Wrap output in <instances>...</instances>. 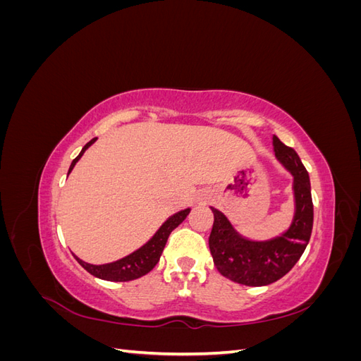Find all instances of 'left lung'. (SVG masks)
<instances>
[{
	"label": "left lung",
	"mask_w": 361,
	"mask_h": 361,
	"mask_svg": "<svg viewBox=\"0 0 361 361\" xmlns=\"http://www.w3.org/2000/svg\"><path fill=\"white\" fill-rule=\"evenodd\" d=\"M276 158L292 176L293 215L281 233L251 239L239 233L232 221L211 206L214 226L209 248L216 269L228 280L245 286H267L293 268L309 244L313 227V202L309 173L297 152L274 135Z\"/></svg>",
	"instance_id": "obj_1"
}]
</instances>
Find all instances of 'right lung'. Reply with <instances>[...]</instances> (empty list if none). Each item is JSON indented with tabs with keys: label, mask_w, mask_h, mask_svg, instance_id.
<instances>
[{
	"label": "right lung",
	"mask_w": 361,
	"mask_h": 361,
	"mask_svg": "<svg viewBox=\"0 0 361 361\" xmlns=\"http://www.w3.org/2000/svg\"><path fill=\"white\" fill-rule=\"evenodd\" d=\"M97 138L90 140L87 143L81 152L80 155L76 157L68 171V176L71 174V171L73 170L75 164L81 159V157L84 155V152L89 149ZM191 207H187V209H182L174 212L173 215H170L166 221H164L158 231L154 233L147 243H145L140 248H137L133 253H129L128 256L110 262V264H102V265H93L89 264V262H84L82 259H80L76 255H73V257L78 260V264L85 269L89 271L92 276L102 279V280H108V281H129V280H135L146 276L149 271H152L155 268V265L158 264V260L162 255V250L166 247L167 239L170 236V233L176 228L187 215L190 214Z\"/></svg>",
	"instance_id": "add662e5"
}]
</instances>
